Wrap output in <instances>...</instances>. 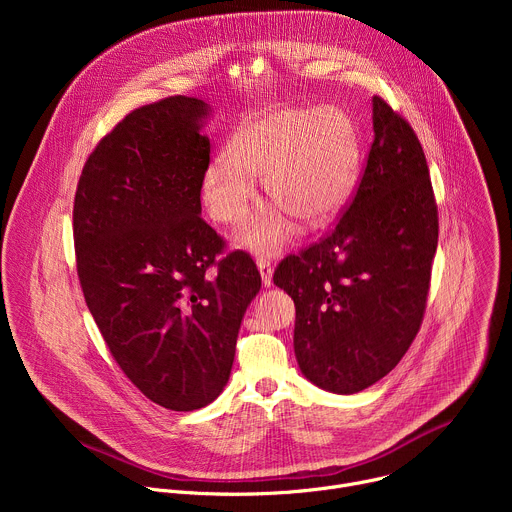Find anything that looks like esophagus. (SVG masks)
Returning a JSON list of instances; mask_svg holds the SVG:
<instances>
[{
  "instance_id": "obj_1",
  "label": "esophagus",
  "mask_w": 512,
  "mask_h": 512,
  "mask_svg": "<svg viewBox=\"0 0 512 512\" xmlns=\"http://www.w3.org/2000/svg\"><path fill=\"white\" fill-rule=\"evenodd\" d=\"M257 267H259L263 285H265V287H271V285H273V265H271V261L265 259V257H259V259H257Z\"/></svg>"
}]
</instances>
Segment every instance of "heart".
<instances>
[{
  "label": "heart",
  "instance_id": "1",
  "mask_svg": "<svg viewBox=\"0 0 512 512\" xmlns=\"http://www.w3.org/2000/svg\"><path fill=\"white\" fill-rule=\"evenodd\" d=\"M360 176V137L340 107H283L245 119L229 137L227 158L208 162L200 180L202 204L218 225L249 214L257 184L275 204L245 223L235 243L275 255L308 227H322L352 198Z\"/></svg>",
  "mask_w": 512,
  "mask_h": 512
}]
</instances>
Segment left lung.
<instances>
[{
	"instance_id": "8db88e82",
	"label": "left lung",
	"mask_w": 512,
	"mask_h": 512,
	"mask_svg": "<svg viewBox=\"0 0 512 512\" xmlns=\"http://www.w3.org/2000/svg\"><path fill=\"white\" fill-rule=\"evenodd\" d=\"M375 139L340 223L273 283L296 304L294 350L316 387L352 395L389 375L425 312L437 249V206L411 125L373 97Z\"/></svg>"
}]
</instances>
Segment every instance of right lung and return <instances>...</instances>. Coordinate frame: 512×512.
Masks as SVG:
<instances>
[{
    "instance_id": "obj_1",
    "label": "right lung",
    "mask_w": 512,
    "mask_h": 512,
    "mask_svg": "<svg viewBox=\"0 0 512 512\" xmlns=\"http://www.w3.org/2000/svg\"><path fill=\"white\" fill-rule=\"evenodd\" d=\"M212 113L184 95L131 111L89 156L72 210L89 312L127 379L172 411L223 393L261 289L247 253L216 261L225 243L200 218Z\"/></svg>"
}]
</instances>
